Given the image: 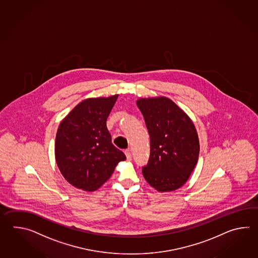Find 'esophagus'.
Here are the masks:
<instances>
[{"label": "esophagus", "mask_w": 258, "mask_h": 258, "mask_svg": "<svg viewBox=\"0 0 258 258\" xmlns=\"http://www.w3.org/2000/svg\"><path fill=\"white\" fill-rule=\"evenodd\" d=\"M124 153L126 155L127 160H128V161H130L132 159V155L131 152H130V150H129V149H127V150L124 151Z\"/></svg>", "instance_id": "obj_1"}]
</instances>
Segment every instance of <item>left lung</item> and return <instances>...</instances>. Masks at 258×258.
Wrapping results in <instances>:
<instances>
[{
	"label": "left lung",
	"mask_w": 258,
	"mask_h": 258,
	"mask_svg": "<svg viewBox=\"0 0 258 258\" xmlns=\"http://www.w3.org/2000/svg\"><path fill=\"white\" fill-rule=\"evenodd\" d=\"M150 137V156L142 173L159 192L182 186L198 163L199 140L197 129L183 110L168 98L137 101Z\"/></svg>",
	"instance_id": "obj_1"
}]
</instances>
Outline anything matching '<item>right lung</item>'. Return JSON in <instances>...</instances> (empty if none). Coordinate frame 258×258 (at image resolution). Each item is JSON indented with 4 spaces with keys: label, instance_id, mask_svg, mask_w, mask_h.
<instances>
[{
    "label": "right lung",
    "instance_id": "right-lung-1",
    "mask_svg": "<svg viewBox=\"0 0 258 258\" xmlns=\"http://www.w3.org/2000/svg\"><path fill=\"white\" fill-rule=\"evenodd\" d=\"M118 95L83 100L60 121L55 139V159L73 186L92 192L113 173L125 155L111 143L107 118Z\"/></svg>",
    "mask_w": 258,
    "mask_h": 258
}]
</instances>
